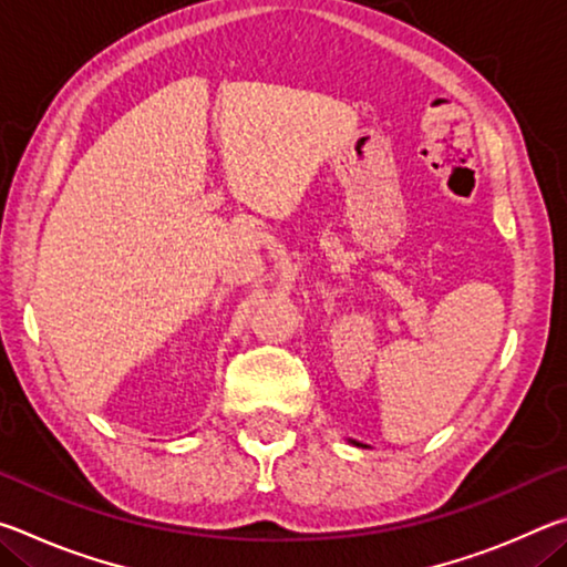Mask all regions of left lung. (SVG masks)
<instances>
[{"label":"left lung","mask_w":567,"mask_h":567,"mask_svg":"<svg viewBox=\"0 0 567 567\" xmlns=\"http://www.w3.org/2000/svg\"><path fill=\"white\" fill-rule=\"evenodd\" d=\"M350 443H354V440H350ZM354 445H360V443H354ZM362 447V445H360Z\"/></svg>","instance_id":"obj_1"}]
</instances>
